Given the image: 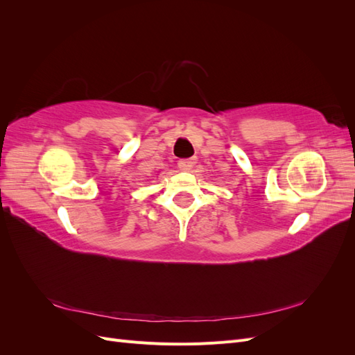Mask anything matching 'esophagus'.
<instances>
[{"instance_id":"1","label":"esophagus","mask_w":355,"mask_h":355,"mask_svg":"<svg viewBox=\"0 0 355 355\" xmlns=\"http://www.w3.org/2000/svg\"><path fill=\"white\" fill-rule=\"evenodd\" d=\"M194 166H196V158H185V159L178 161V167L182 171H189Z\"/></svg>"}]
</instances>
